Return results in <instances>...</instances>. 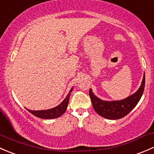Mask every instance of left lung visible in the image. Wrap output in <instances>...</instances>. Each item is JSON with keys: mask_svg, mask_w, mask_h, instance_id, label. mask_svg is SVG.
I'll return each instance as SVG.
<instances>
[{"mask_svg": "<svg viewBox=\"0 0 154 154\" xmlns=\"http://www.w3.org/2000/svg\"><path fill=\"white\" fill-rule=\"evenodd\" d=\"M145 76L144 74L143 80L139 90L131 96L121 101H102L96 97L90 89L89 95L95 111L107 119H119L125 116L136 107L140 100L145 89Z\"/></svg>", "mask_w": 154, "mask_h": 154, "instance_id": "obj_1", "label": "left lung"}]
</instances>
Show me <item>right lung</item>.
I'll return each instance as SVG.
<instances>
[{"label": "right lung", "instance_id": "add662e5", "mask_svg": "<svg viewBox=\"0 0 154 154\" xmlns=\"http://www.w3.org/2000/svg\"><path fill=\"white\" fill-rule=\"evenodd\" d=\"M72 88L69 90V93L67 94L66 97L65 98L64 101L61 103L58 106L54 107V108L49 109V110H26L29 112H31L32 115L38 117L41 119H55L58 117L61 116L64 112L66 111V107H67L68 103H69V99L70 93L72 92Z\"/></svg>", "mask_w": 154, "mask_h": 154}]
</instances>
